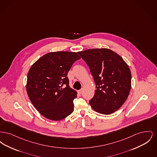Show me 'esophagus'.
<instances>
[{"label": "esophagus", "mask_w": 157, "mask_h": 157, "mask_svg": "<svg viewBox=\"0 0 157 157\" xmlns=\"http://www.w3.org/2000/svg\"><path fill=\"white\" fill-rule=\"evenodd\" d=\"M82 92V90H78V94H81Z\"/></svg>", "instance_id": "1"}]
</instances>
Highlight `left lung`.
I'll return each mask as SVG.
<instances>
[{
	"label": "left lung",
	"mask_w": 157,
	"mask_h": 157,
	"mask_svg": "<svg viewBox=\"0 0 157 157\" xmlns=\"http://www.w3.org/2000/svg\"><path fill=\"white\" fill-rule=\"evenodd\" d=\"M78 54L90 67L96 85L90 101L92 108L101 114L117 111L127 100L131 88V73L118 54L106 48L91 49Z\"/></svg>",
	"instance_id": "1"
}]
</instances>
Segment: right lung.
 <instances>
[{"label": "right lung", "mask_w": 157, "mask_h": 157, "mask_svg": "<svg viewBox=\"0 0 157 157\" xmlns=\"http://www.w3.org/2000/svg\"><path fill=\"white\" fill-rule=\"evenodd\" d=\"M79 59L77 53L53 52L45 54L30 67L26 91L32 104L45 118L59 121L73 112L77 92L69 86L67 75Z\"/></svg>", "instance_id": "1"}]
</instances>
